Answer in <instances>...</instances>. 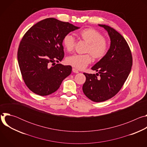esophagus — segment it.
Segmentation results:
<instances>
[{
    "mask_svg": "<svg viewBox=\"0 0 147 147\" xmlns=\"http://www.w3.org/2000/svg\"><path fill=\"white\" fill-rule=\"evenodd\" d=\"M72 70H73V72H74V73H78L79 72V71H78L76 69H75V68H73Z\"/></svg>",
    "mask_w": 147,
    "mask_h": 147,
    "instance_id": "34e87169",
    "label": "esophagus"
}]
</instances>
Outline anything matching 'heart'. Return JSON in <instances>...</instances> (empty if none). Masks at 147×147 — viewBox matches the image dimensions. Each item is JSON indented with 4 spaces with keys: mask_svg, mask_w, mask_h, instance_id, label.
Wrapping results in <instances>:
<instances>
[{
    "mask_svg": "<svg viewBox=\"0 0 147 147\" xmlns=\"http://www.w3.org/2000/svg\"><path fill=\"white\" fill-rule=\"evenodd\" d=\"M79 38L87 45L84 55L75 54L67 57V63L77 69H85L92 62V57L95 60H100L105 56L109 49L107 39L98 31L88 28L81 30L77 34ZM63 45L68 52H71L76 46L75 38L70 34L65 35L63 39Z\"/></svg>",
    "mask_w": 147,
    "mask_h": 147,
    "instance_id": "heart-1",
    "label": "heart"
}]
</instances>
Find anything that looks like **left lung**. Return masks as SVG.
Wrapping results in <instances>:
<instances>
[{"mask_svg":"<svg viewBox=\"0 0 147 147\" xmlns=\"http://www.w3.org/2000/svg\"><path fill=\"white\" fill-rule=\"evenodd\" d=\"M105 29L111 38L107 55L91 69L99 74L84 73L86 80L82 86L86 96L95 102H100L116 95L127 80L133 65L130 47L123 36L113 28L99 24Z\"/></svg>","mask_w":147,"mask_h":147,"instance_id":"obj_1","label":"left lung"}]
</instances>
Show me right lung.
Instances as JSON below:
<instances>
[{
    "label": "right lung",
    "instance_id": "right-lung-1",
    "mask_svg": "<svg viewBox=\"0 0 147 147\" xmlns=\"http://www.w3.org/2000/svg\"><path fill=\"white\" fill-rule=\"evenodd\" d=\"M78 28L68 22L48 18L34 25L24 35L17 59L23 79L32 92L40 96L50 95L71 74V66L55 65V62L64 57V36Z\"/></svg>",
    "mask_w": 147,
    "mask_h": 147
}]
</instances>
